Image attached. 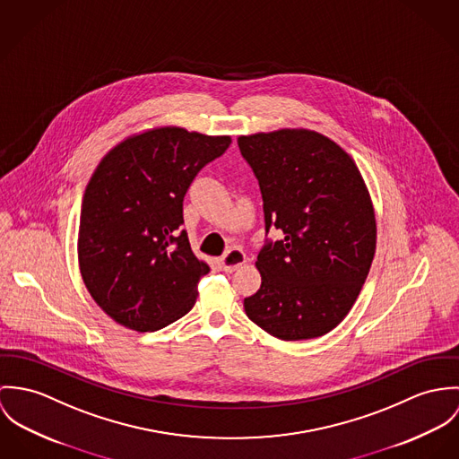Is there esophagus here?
<instances>
[{
	"label": "esophagus",
	"mask_w": 459,
	"mask_h": 459,
	"mask_svg": "<svg viewBox=\"0 0 459 459\" xmlns=\"http://www.w3.org/2000/svg\"><path fill=\"white\" fill-rule=\"evenodd\" d=\"M245 262H247V255H245V252H243L241 248H230L227 254L220 258V264H221L223 271H227V273L236 271V269L241 267Z\"/></svg>",
	"instance_id": "esophagus-1"
}]
</instances>
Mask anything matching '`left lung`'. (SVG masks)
Returning a JSON list of instances; mask_svg holds the SVG:
<instances>
[{"label": "left lung", "instance_id": "1", "mask_svg": "<svg viewBox=\"0 0 459 459\" xmlns=\"http://www.w3.org/2000/svg\"><path fill=\"white\" fill-rule=\"evenodd\" d=\"M238 146L260 186L265 234L283 230L258 252L262 283L245 311L285 342L324 336L356 303L375 255L362 176L336 143L311 130L243 135Z\"/></svg>", "mask_w": 459, "mask_h": 459}]
</instances>
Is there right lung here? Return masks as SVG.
<instances>
[{
  "mask_svg": "<svg viewBox=\"0 0 459 459\" xmlns=\"http://www.w3.org/2000/svg\"><path fill=\"white\" fill-rule=\"evenodd\" d=\"M229 146L227 135L163 126L103 156L82 199L79 267L95 303L117 324L158 331L195 305L209 265L179 229L183 201L201 169Z\"/></svg>",
  "mask_w": 459,
  "mask_h": 459,
  "instance_id": "obj_1",
  "label": "right lung"
}]
</instances>
